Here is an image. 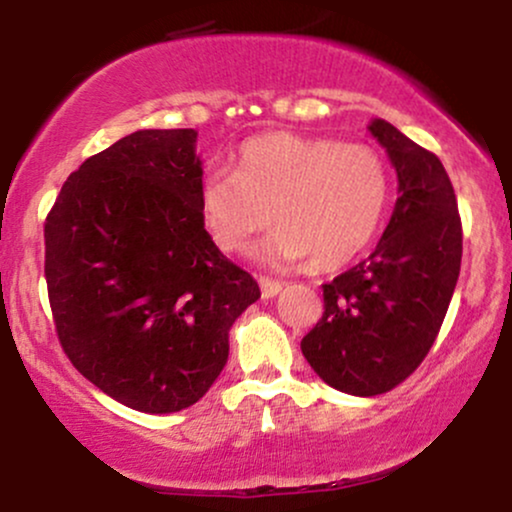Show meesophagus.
<instances>
[{
  "mask_svg": "<svg viewBox=\"0 0 512 512\" xmlns=\"http://www.w3.org/2000/svg\"><path fill=\"white\" fill-rule=\"evenodd\" d=\"M260 289H262V298H274L276 293L284 289V281L269 279V276H260Z\"/></svg>",
  "mask_w": 512,
  "mask_h": 512,
  "instance_id": "esophagus-1",
  "label": "esophagus"
}]
</instances>
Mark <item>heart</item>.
I'll return each instance as SVG.
<instances>
[{
  "label": "heart",
  "instance_id": "1",
  "mask_svg": "<svg viewBox=\"0 0 512 512\" xmlns=\"http://www.w3.org/2000/svg\"><path fill=\"white\" fill-rule=\"evenodd\" d=\"M387 195L385 161L370 146L274 132L240 146L236 173L209 170L199 204L221 250L245 252L274 221L264 260L337 269L375 238Z\"/></svg>",
  "mask_w": 512,
  "mask_h": 512
}]
</instances>
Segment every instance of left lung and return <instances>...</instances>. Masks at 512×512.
Instances as JSON below:
<instances>
[{
	"label": "left lung",
	"instance_id": "1",
	"mask_svg": "<svg viewBox=\"0 0 512 512\" xmlns=\"http://www.w3.org/2000/svg\"><path fill=\"white\" fill-rule=\"evenodd\" d=\"M368 129L397 170L395 211L368 260L322 286L325 313L301 342L315 373L356 397L390 392L421 366L462 262L460 211L440 158L390 122Z\"/></svg>",
	"mask_w": 512,
	"mask_h": 512
}]
</instances>
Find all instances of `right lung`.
Wrapping results in <instances>:
<instances>
[{
	"label": "right lung",
	"mask_w": 512,
	"mask_h": 512,
	"mask_svg": "<svg viewBox=\"0 0 512 512\" xmlns=\"http://www.w3.org/2000/svg\"><path fill=\"white\" fill-rule=\"evenodd\" d=\"M195 129H139L86 158L45 219V281L72 366L129 409L204 397L260 286L204 228Z\"/></svg>",
	"instance_id": "1"
}]
</instances>
